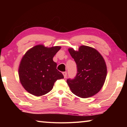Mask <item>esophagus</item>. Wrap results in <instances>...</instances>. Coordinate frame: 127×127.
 I'll use <instances>...</instances> for the list:
<instances>
[{"label": "esophagus", "mask_w": 127, "mask_h": 127, "mask_svg": "<svg viewBox=\"0 0 127 127\" xmlns=\"http://www.w3.org/2000/svg\"><path fill=\"white\" fill-rule=\"evenodd\" d=\"M63 74L64 75V78H66V76H67V73H66V72H64L63 73Z\"/></svg>", "instance_id": "1"}]
</instances>
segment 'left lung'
Segmentation results:
<instances>
[{
    "mask_svg": "<svg viewBox=\"0 0 127 127\" xmlns=\"http://www.w3.org/2000/svg\"><path fill=\"white\" fill-rule=\"evenodd\" d=\"M77 65L74 78L66 82L72 93L81 98H87L98 93L104 84L107 69L104 58L98 51L87 46L79 47L78 51L69 49Z\"/></svg>",
    "mask_w": 127,
    "mask_h": 127,
    "instance_id": "left-lung-1",
    "label": "left lung"
}]
</instances>
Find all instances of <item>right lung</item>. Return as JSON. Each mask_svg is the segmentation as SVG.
<instances>
[{"instance_id": "1", "label": "right lung", "mask_w": 127, "mask_h": 127, "mask_svg": "<svg viewBox=\"0 0 127 127\" xmlns=\"http://www.w3.org/2000/svg\"><path fill=\"white\" fill-rule=\"evenodd\" d=\"M60 46L46 48L41 45L28 50L21 60L19 77L24 89L36 96L50 92L58 79L64 78L53 58Z\"/></svg>"}]
</instances>
